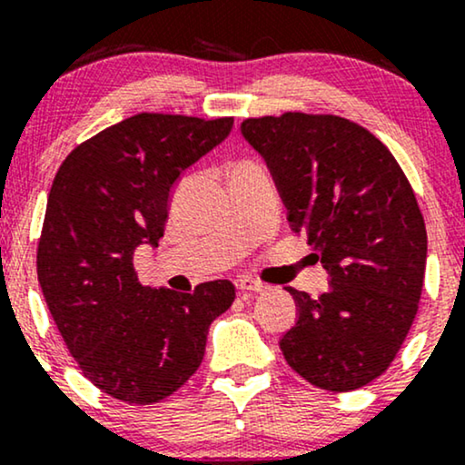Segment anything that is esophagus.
<instances>
[{"instance_id":"1","label":"esophagus","mask_w":465,"mask_h":465,"mask_svg":"<svg viewBox=\"0 0 465 465\" xmlns=\"http://www.w3.org/2000/svg\"><path fill=\"white\" fill-rule=\"evenodd\" d=\"M236 286H238V291H242V292H262L269 288L266 284H262V282L251 280V277H240V280H236Z\"/></svg>"}]
</instances>
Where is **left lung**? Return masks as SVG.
<instances>
[{"label":"left lung","mask_w":465,"mask_h":465,"mask_svg":"<svg viewBox=\"0 0 465 465\" xmlns=\"http://www.w3.org/2000/svg\"><path fill=\"white\" fill-rule=\"evenodd\" d=\"M240 131L330 273L317 300L286 286L300 317L282 354L325 391L370 385L402 348L424 286L426 227L407 174L376 135L339 115L247 117Z\"/></svg>","instance_id":"obj_1"}]
</instances>
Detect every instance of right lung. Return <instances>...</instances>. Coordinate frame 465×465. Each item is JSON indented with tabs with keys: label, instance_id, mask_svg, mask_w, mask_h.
Segmentation results:
<instances>
[{
	"label": "right lung",
	"instance_id": "add662e5",
	"mask_svg": "<svg viewBox=\"0 0 465 465\" xmlns=\"http://www.w3.org/2000/svg\"><path fill=\"white\" fill-rule=\"evenodd\" d=\"M232 126L233 117L137 114L78 143L52 181L36 275L69 354L111 398L173 396L199 370L210 323L236 300L229 280L153 291L133 266L135 247L163 236L174 181Z\"/></svg>",
	"mask_w": 465,
	"mask_h": 465
}]
</instances>
